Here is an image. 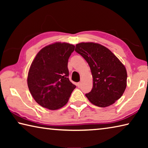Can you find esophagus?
<instances>
[{
  "mask_svg": "<svg viewBox=\"0 0 148 148\" xmlns=\"http://www.w3.org/2000/svg\"><path fill=\"white\" fill-rule=\"evenodd\" d=\"M81 85H82L81 82H78V83L77 84V87H81Z\"/></svg>",
  "mask_w": 148,
  "mask_h": 148,
  "instance_id": "esophagus-1",
  "label": "esophagus"
}]
</instances>
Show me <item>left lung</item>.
I'll use <instances>...</instances> for the list:
<instances>
[{"mask_svg": "<svg viewBox=\"0 0 148 148\" xmlns=\"http://www.w3.org/2000/svg\"><path fill=\"white\" fill-rule=\"evenodd\" d=\"M91 69L93 86L86 96L95 106L107 107L123 94L127 87L126 69L118 58L102 45L92 42L76 44L75 49Z\"/></svg>", "mask_w": 148, "mask_h": 148, "instance_id": "obj_1", "label": "left lung"}]
</instances>
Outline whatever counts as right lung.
<instances>
[{"label":"right lung","instance_id":"obj_1","mask_svg":"<svg viewBox=\"0 0 148 148\" xmlns=\"http://www.w3.org/2000/svg\"><path fill=\"white\" fill-rule=\"evenodd\" d=\"M75 46L57 42L42 48L29 69L27 84L32 97L41 106L57 110L69 101L76 86L69 79L68 61Z\"/></svg>","mask_w":148,"mask_h":148}]
</instances>
